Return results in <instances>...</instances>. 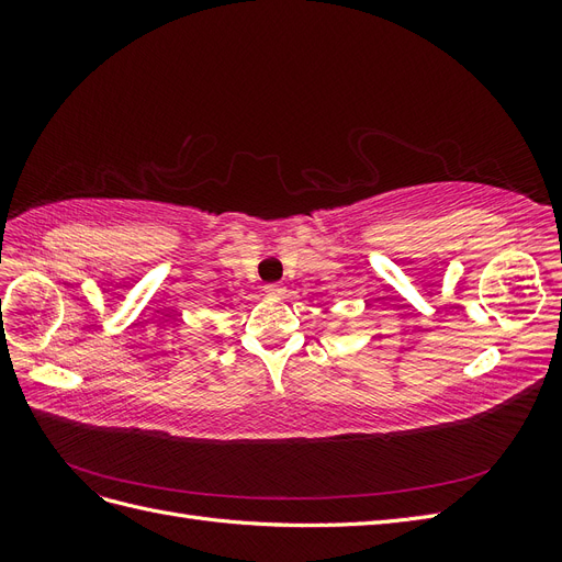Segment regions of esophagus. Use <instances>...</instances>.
Listing matches in <instances>:
<instances>
[{
    "label": "esophagus",
    "mask_w": 562,
    "mask_h": 562,
    "mask_svg": "<svg viewBox=\"0 0 562 562\" xmlns=\"http://www.w3.org/2000/svg\"><path fill=\"white\" fill-rule=\"evenodd\" d=\"M265 293L267 295H283V285L281 283H267L265 285Z\"/></svg>",
    "instance_id": "esophagus-1"
}]
</instances>
